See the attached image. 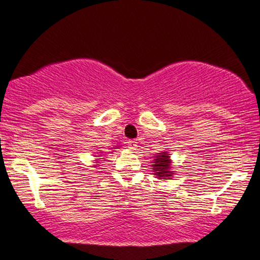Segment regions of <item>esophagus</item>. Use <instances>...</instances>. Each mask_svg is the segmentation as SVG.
I'll list each match as a JSON object with an SVG mask.
<instances>
[{
    "label": "esophagus",
    "mask_w": 260,
    "mask_h": 260,
    "mask_svg": "<svg viewBox=\"0 0 260 260\" xmlns=\"http://www.w3.org/2000/svg\"><path fill=\"white\" fill-rule=\"evenodd\" d=\"M127 148H129V149H133V150H135L136 149V148L138 147V142L136 140H131V141H127Z\"/></svg>",
    "instance_id": "34e87169"
}]
</instances>
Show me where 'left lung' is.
I'll return each mask as SVG.
<instances>
[{"label":"left lung","mask_w":260,"mask_h":260,"mask_svg":"<svg viewBox=\"0 0 260 260\" xmlns=\"http://www.w3.org/2000/svg\"><path fill=\"white\" fill-rule=\"evenodd\" d=\"M154 161V165H151L153 166L151 170H154V174L159 179H166L168 177H172V174H173L172 172L173 171H171V161L167 153H159Z\"/></svg>","instance_id":"left-lung-1"}]
</instances>
